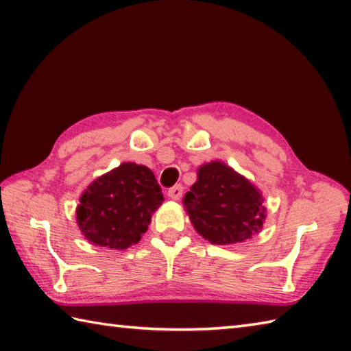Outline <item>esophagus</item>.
Returning a JSON list of instances; mask_svg holds the SVG:
<instances>
[{"label": "esophagus", "instance_id": "1", "mask_svg": "<svg viewBox=\"0 0 351 351\" xmlns=\"http://www.w3.org/2000/svg\"><path fill=\"white\" fill-rule=\"evenodd\" d=\"M182 193H184V187H182L181 184H178V185H175V187L169 189V191H167V196H169L170 199L178 200V199H181V197H182Z\"/></svg>", "mask_w": 351, "mask_h": 351}]
</instances>
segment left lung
<instances>
[{"instance_id":"obj_1","label":"left lung","mask_w":351,"mask_h":351,"mask_svg":"<svg viewBox=\"0 0 351 351\" xmlns=\"http://www.w3.org/2000/svg\"><path fill=\"white\" fill-rule=\"evenodd\" d=\"M197 176L184 205L193 226L208 241L241 243L263 228V197L245 178L220 161L205 164Z\"/></svg>"}]
</instances>
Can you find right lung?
<instances>
[{
    "mask_svg": "<svg viewBox=\"0 0 351 351\" xmlns=\"http://www.w3.org/2000/svg\"><path fill=\"white\" fill-rule=\"evenodd\" d=\"M77 219L86 240L110 249H126L146 232L162 202L152 170L123 162L98 178L80 199Z\"/></svg>",
    "mask_w": 351,
    "mask_h": 351,
    "instance_id": "1",
    "label": "right lung"
}]
</instances>
